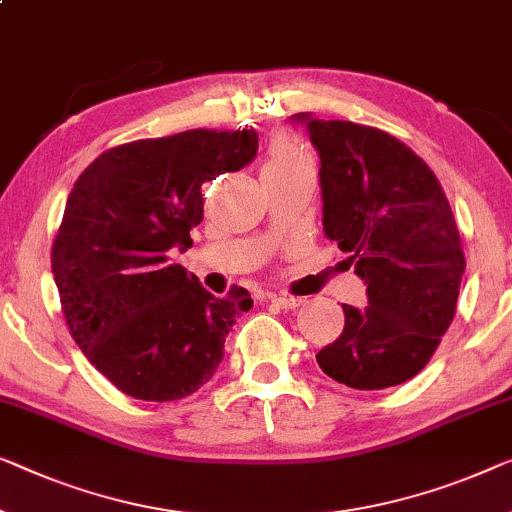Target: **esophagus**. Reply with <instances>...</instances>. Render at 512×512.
I'll use <instances>...</instances> for the list:
<instances>
[{
    "instance_id": "1",
    "label": "esophagus",
    "mask_w": 512,
    "mask_h": 512,
    "mask_svg": "<svg viewBox=\"0 0 512 512\" xmlns=\"http://www.w3.org/2000/svg\"><path fill=\"white\" fill-rule=\"evenodd\" d=\"M271 303H276V305H280V308H285V310H294V308H299V305L303 303V299H299V296L273 294L271 296Z\"/></svg>"
}]
</instances>
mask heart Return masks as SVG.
<instances>
[{
  "instance_id": "heart-1",
  "label": "heart",
  "mask_w": 512,
  "mask_h": 512,
  "mask_svg": "<svg viewBox=\"0 0 512 512\" xmlns=\"http://www.w3.org/2000/svg\"><path fill=\"white\" fill-rule=\"evenodd\" d=\"M312 170V158L301 140L294 135L280 133L271 140L266 149V158L262 165V177H282V174Z\"/></svg>"
}]
</instances>
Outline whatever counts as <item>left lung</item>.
<instances>
[{"label": "left lung", "instance_id": "1", "mask_svg": "<svg viewBox=\"0 0 512 512\" xmlns=\"http://www.w3.org/2000/svg\"><path fill=\"white\" fill-rule=\"evenodd\" d=\"M305 121L319 151L324 232L368 285L363 310L317 354L331 379L358 391L416 377L448 331L464 250L439 179L407 144L354 121Z\"/></svg>", "mask_w": 512, "mask_h": 512}]
</instances>
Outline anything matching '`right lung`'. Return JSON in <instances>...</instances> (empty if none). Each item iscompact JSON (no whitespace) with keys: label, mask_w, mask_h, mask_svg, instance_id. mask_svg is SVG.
<instances>
[{"label":"right lung","mask_w":512,"mask_h":512,"mask_svg":"<svg viewBox=\"0 0 512 512\" xmlns=\"http://www.w3.org/2000/svg\"><path fill=\"white\" fill-rule=\"evenodd\" d=\"M257 154V133L195 128L103 151L68 195L52 241L61 312L89 363L135 400H181L223 361L248 289L218 299L170 262L193 246L202 183Z\"/></svg>","instance_id":"1"}]
</instances>
